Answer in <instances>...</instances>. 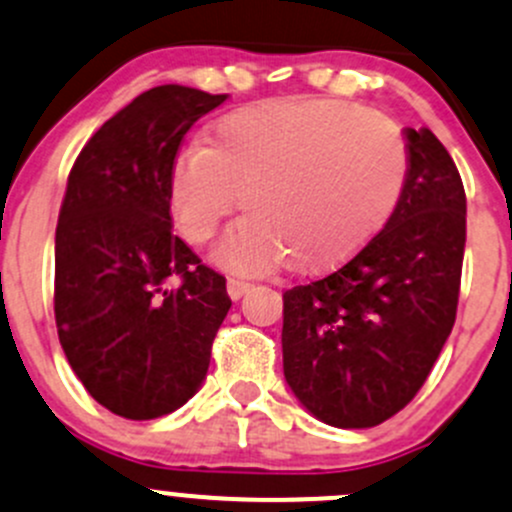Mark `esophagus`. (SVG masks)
Returning a JSON list of instances; mask_svg holds the SVG:
<instances>
[{
	"mask_svg": "<svg viewBox=\"0 0 512 512\" xmlns=\"http://www.w3.org/2000/svg\"><path fill=\"white\" fill-rule=\"evenodd\" d=\"M254 286L251 281H246V278H229V283H226V291H229V295L234 300H239L241 295L249 293V288Z\"/></svg>",
	"mask_w": 512,
	"mask_h": 512,
	"instance_id": "esophagus-1",
	"label": "esophagus"
}]
</instances>
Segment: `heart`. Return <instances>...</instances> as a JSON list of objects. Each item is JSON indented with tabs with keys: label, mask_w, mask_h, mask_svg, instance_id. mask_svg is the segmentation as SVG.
<instances>
[{
	"label": "heart",
	"mask_w": 512,
	"mask_h": 512,
	"mask_svg": "<svg viewBox=\"0 0 512 512\" xmlns=\"http://www.w3.org/2000/svg\"><path fill=\"white\" fill-rule=\"evenodd\" d=\"M412 155L374 110L330 98L273 100L221 115L207 147L187 145L167 179L179 234L204 246L239 207L249 217L219 244L226 266L298 276L350 261L389 224L407 192Z\"/></svg>",
	"instance_id": "heart-1"
}]
</instances>
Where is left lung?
Listing matches in <instances>:
<instances>
[{"label": "left lung", "mask_w": 512, "mask_h": 512, "mask_svg": "<svg viewBox=\"0 0 512 512\" xmlns=\"http://www.w3.org/2000/svg\"><path fill=\"white\" fill-rule=\"evenodd\" d=\"M402 204L342 268L283 293V374L310 414L370 429L402 412L456 320L466 192L429 128H407Z\"/></svg>", "instance_id": "left-lung-1"}]
</instances>
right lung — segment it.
Listing matches in <instances>:
<instances>
[{"label": "right lung", "instance_id": "add662e5", "mask_svg": "<svg viewBox=\"0 0 512 512\" xmlns=\"http://www.w3.org/2000/svg\"><path fill=\"white\" fill-rule=\"evenodd\" d=\"M224 100L175 83L150 88L100 125L68 175L56 328L88 394L125 419H157L197 392L231 308L226 278L172 234L167 202L184 135ZM170 277L177 289L164 288Z\"/></svg>", "mask_w": 512, "mask_h": 512}]
</instances>
